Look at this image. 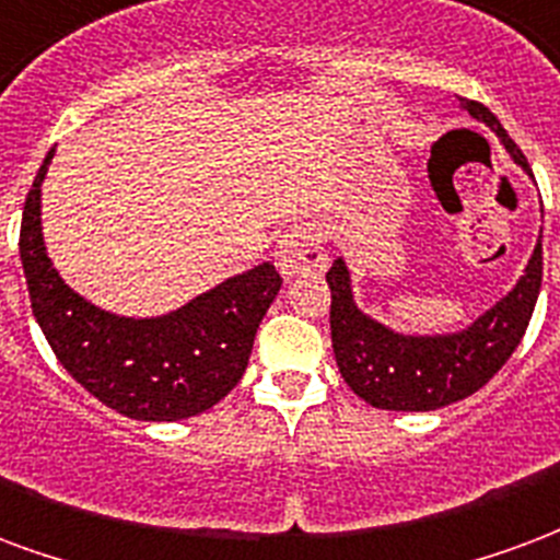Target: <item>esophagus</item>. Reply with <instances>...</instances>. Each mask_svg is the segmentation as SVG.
I'll return each mask as SVG.
<instances>
[{"label":"esophagus","instance_id":"1","mask_svg":"<svg viewBox=\"0 0 560 560\" xmlns=\"http://www.w3.org/2000/svg\"><path fill=\"white\" fill-rule=\"evenodd\" d=\"M275 259L283 277L322 275V271L328 268V253L322 247L316 230L307 226V223L292 226V230H285L283 235H280Z\"/></svg>","mask_w":560,"mask_h":560}]
</instances>
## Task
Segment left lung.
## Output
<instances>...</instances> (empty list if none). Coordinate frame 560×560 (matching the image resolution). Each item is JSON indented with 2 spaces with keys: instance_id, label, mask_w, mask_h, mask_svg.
Instances as JSON below:
<instances>
[{
  "instance_id": "1",
  "label": "left lung",
  "mask_w": 560,
  "mask_h": 560,
  "mask_svg": "<svg viewBox=\"0 0 560 560\" xmlns=\"http://www.w3.org/2000/svg\"><path fill=\"white\" fill-rule=\"evenodd\" d=\"M468 116L483 121L508 149L522 173L532 175L520 145L510 140L492 113L477 101H459ZM542 238V235H540ZM537 238L525 275L508 295L480 313L468 328L451 334H399L354 304L346 259H334L330 285V342L346 385L358 397L387 411H432L471 397L508 364L532 322L540 295L542 244Z\"/></svg>"
}]
</instances>
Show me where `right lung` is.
I'll list each match as a JSON object with an SVG mask.
<instances>
[{"instance_id":"add662e5","label":"right lung","mask_w":560,"mask_h":560,"mask_svg":"<svg viewBox=\"0 0 560 560\" xmlns=\"http://www.w3.org/2000/svg\"><path fill=\"white\" fill-rule=\"evenodd\" d=\"M40 163L23 206L20 259L28 301L59 364L104 406L133 420L202 415L238 385L256 328L280 292V275L262 262L208 289L163 316H118L77 295L52 268L40 232Z\"/></svg>"}]
</instances>
